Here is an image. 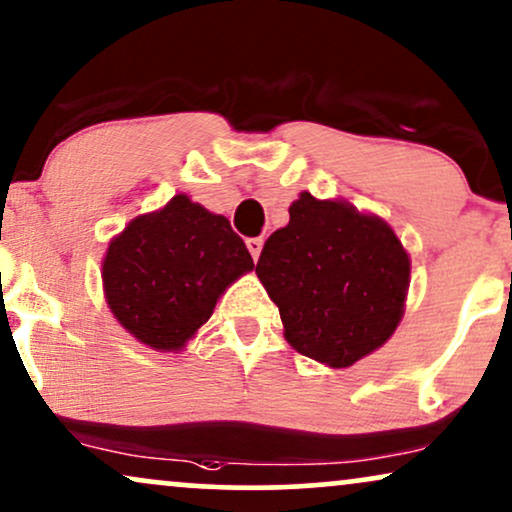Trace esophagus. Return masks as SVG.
<instances>
[{
    "mask_svg": "<svg viewBox=\"0 0 512 512\" xmlns=\"http://www.w3.org/2000/svg\"><path fill=\"white\" fill-rule=\"evenodd\" d=\"M245 245H248L252 260H257V257H260V252H262L264 241H262V238H248V241H245Z\"/></svg>",
    "mask_w": 512,
    "mask_h": 512,
    "instance_id": "esophagus-1",
    "label": "esophagus"
}]
</instances>
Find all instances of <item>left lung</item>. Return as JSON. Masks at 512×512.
Returning a JSON list of instances; mask_svg holds the SVG:
<instances>
[{
    "mask_svg": "<svg viewBox=\"0 0 512 512\" xmlns=\"http://www.w3.org/2000/svg\"><path fill=\"white\" fill-rule=\"evenodd\" d=\"M257 276L304 357L352 366L390 338L404 314L411 264L383 219L302 193L264 243Z\"/></svg>",
    "mask_w": 512,
    "mask_h": 512,
    "instance_id": "1",
    "label": "left lung"
}]
</instances>
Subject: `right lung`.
<instances>
[{"mask_svg":"<svg viewBox=\"0 0 512 512\" xmlns=\"http://www.w3.org/2000/svg\"><path fill=\"white\" fill-rule=\"evenodd\" d=\"M229 219L189 196L137 217L108 245L103 288L111 312L139 342L172 352L210 319L217 297L250 271Z\"/></svg>","mask_w":512,"mask_h":512,"instance_id":"1","label":"right lung"}]
</instances>
